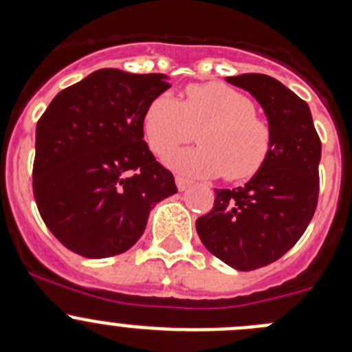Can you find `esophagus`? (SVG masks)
Returning <instances> with one entry per match:
<instances>
[{
    "label": "esophagus",
    "mask_w": 352,
    "mask_h": 352,
    "mask_svg": "<svg viewBox=\"0 0 352 352\" xmlns=\"http://www.w3.org/2000/svg\"><path fill=\"white\" fill-rule=\"evenodd\" d=\"M175 182H177V187H179V190H180V192H182V190H186L187 187L190 186V180L184 179V177H177V179H175Z\"/></svg>",
    "instance_id": "34e87169"
}]
</instances>
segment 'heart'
I'll return each instance as SVG.
<instances>
[{
    "label": "heart",
    "instance_id": "1",
    "mask_svg": "<svg viewBox=\"0 0 352 352\" xmlns=\"http://www.w3.org/2000/svg\"><path fill=\"white\" fill-rule=\"evenodd\" d=\"M199 129L201 146L166 156V165L187 177L247 180L262 168L271 150V127L255 116L247 95L223 83L190 85L182 100L162 94L143 116V134L155 155L187 143Z\"/></svg>",
    "mask_w": 352,
    "mask_h": 352
}]
</instances>
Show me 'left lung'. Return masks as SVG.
Masks as SVG:
<instances>
[{
	"label": "left lung",
	"mask_w": 352,
	"mask_h": 352,
	"mask_svg": "<svg viewBox=\"0 0 352 352\" xmlns=\"http://www.w3.org/2000/svg\"><path fill=\"white\" fill-rule=\"evenodd\" d=\"M264 109L271 150L262 168L236 189H216L214 206L196 221L212 255L236 271H254L281 258L300 240L318 201L322 143L310 107L276 78L228 76Z\"/></svg>",
	"instance_id": "8db88e82"
}]
</instances>
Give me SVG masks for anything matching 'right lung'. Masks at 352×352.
I'll use <instances>...</instances> for the list:
<instances>
[{
    "mask_svg": "<svg viewBox=\"0 0 352 352\" xmlns=\"http://www.w3.org/2000/svg\"><path fill=\"white\" fill-rule=\"evenodd\" d=\"M165 74L94 71L59 91L35 129L34 196L52 235L74 254L129 250L156 202L177 192L143 134V116L168 90Z\"/></svg>",
    "mask_w": 352,
    "mask_h": 352,
    "instance_id": "right-lung-1",
    "label": "right lung"
}]
</instances>
